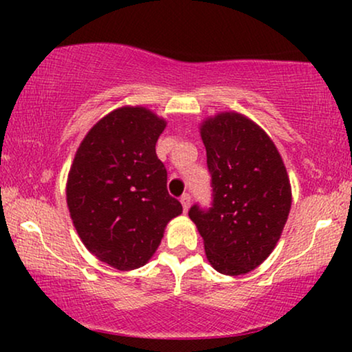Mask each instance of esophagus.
<instances>
[{
  "mask_svg": "<svg viewBox=\"0 0 352 352\" xmlns=\"http://www.w3.org/2000/svg\"><path fill=\"white\" fill-rule=\"evenodd\" d=\"M181 204H182V208H184V211L189 210L190 206V195L189 194H184L181 197Z\"/></svg>",
  "mask_w": 352,
  "mask_h": 352,
  "instance_id": "1",
  "label": "esophagus"
}]
</instances>
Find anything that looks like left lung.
I'll return each instance as SVG.
<instances>
[{"instance_id":"1","label":"left lung","mask_w":352,"mask_h":352,"mask_svg":"<svg viewBox=\"0 0 352 352\" xmlns=\"http://www.w3.org/2000/svg\"><path fill=\"white\" fill-rule=\"evenodd\" d=\"M211 205H192L211 266L240 276L259 266L276 247L292 206L287 170L258 124L226 112L201 124Z\"/></svg>"}]
</instances>
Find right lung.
<instances>
[{
    "label": "right lung",
    "mask_w": 352,
    "mask_h": 352,
    "mask_svg": "<svg viewBox=\"0 0 352 352\" xmlns=\"http://www.w3.org/2000/svg\"><path fill=\"white\" fill-rule=\"evenodd\" d=\"M165 120L144 107L113 110L86 134L67 182V205L85 247L120 271L146 264L182 213L168 194L155 144Z\"/></svg>",
    "instance_id": "obj_1"
}]
</instances>
